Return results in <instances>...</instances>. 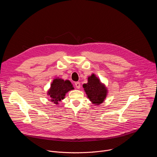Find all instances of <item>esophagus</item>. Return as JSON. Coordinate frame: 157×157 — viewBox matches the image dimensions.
<instances>
[{
	"instance_id": "1",
	"label": "esophagus",
	"mask_w": 157,
	"mask_h": 157,
	"mask_svg": "<svg viewBox=\"0 0 157 157\" xmlns=\"http://www.w3.org/2000/svg\"><path fill=\"white\" fill-rule=\"evenodd\" d=\"M75 86L76 87V88L77 89H79L80 88V87H81V84H80V82H75Z\"/></svg>"
}]
</instances>
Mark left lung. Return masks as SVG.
<instances>
[{
  "label": "left lung",
  "mask_w": 157,
  "mask_h": 157,
  "mask_svg": "<svg viewBox=\"0 0 157 157\" xmlns=\"http://www.w3.org/2000/svg\"><path fill=\"white\" fill-rule=\"evenodd\" d=\"M82 86L87 98L93 104L99 105L104 101L107 96V89L95 75L93 74L89 76L87 83L84 84Z\"/></svg>",
  "instance_id": "1"
}]
</instances>
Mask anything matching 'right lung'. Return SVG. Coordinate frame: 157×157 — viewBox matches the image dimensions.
<instances>
[{
    "label": "right lung",
    "instance_id": "add662e5",
    "mask_svg": "<svg viewBox=\"0 0 157 157\" xmlns=\"http://www.w3.org/2000/svg\"><path fill=\"white\" fill-rule=\"evenodd\" d=\"M73 89L74 87L70 81H64L58 78L53 81L47 94L51 98V102L58 105L64 98L66 94Z\"/></svg>",
    "mask_w": 157,
    "mask_h": 157
}]
</instances>
